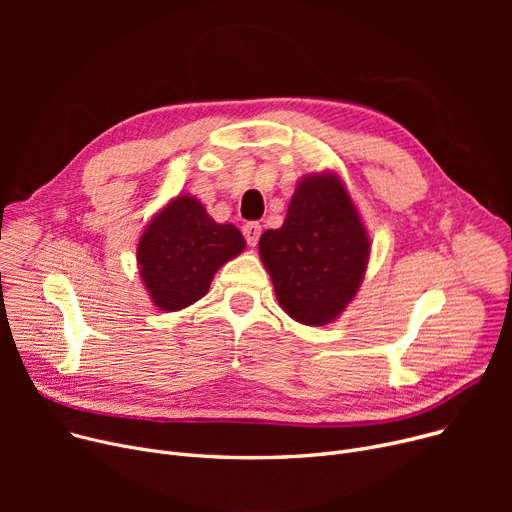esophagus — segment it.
<instances>
[{
  "label": "esophagus",
  "mask_w": 512,
  "mask_h": 512,
  "mask_svg": "<svg viewBox=\"0 0 512 512\" xmlns=\"http://www.w3.org/2000/svg\"><path fill=\"white\" fill-rule=\"evenodd\" d=\"M242 234H245L249 247H255L259 236H261V226L257 222H247L245 226H242Z\"/></svg>",
  "instance_id": "obj_1"
}]
</instances>
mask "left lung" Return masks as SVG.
Masks as SVG:
<instances>
[{"label":"left lung","instance_id":"obj_1","mask_svg":"<svg viewBox=\"0 0 512 512\" xmlns=\"http://www.w3.org/2000/svg\"><path fill=\"white\" fill-rule=\"evenodd\" d=\"M369 249L359 211L332 172L305 176L282 228L259 238L280 307L305 326L330 324L355 299Z\"/></svg>","mask_w":512,"mask_h":512}]
</instances>
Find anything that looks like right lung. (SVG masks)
Listing matches in <instances>:
<instances>
[{
  "mask_svg": "<svg viewBox=\"0 0 512 512\" xmlns=\"http://www.w3.org/2000/svg\"><path fill=\"white\" fill-rule=\"evenodd\" d=\"M232 224H218L191 195H178L153 215L139 238L137 261L151 303L180 311L205 297L220 267L245 251Z\"/></svg>",
  "mask_w": 512,
  "mask_h": 512,
  "instance_id": "right-lung-1",
  "label": "right lung"
}]
</instances>
